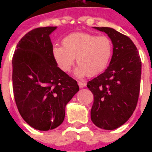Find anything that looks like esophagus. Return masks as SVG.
Listing matches in <instances>:
<instances>
[{
	"instance_id": "obj_1",
	"label": "esophagus",
	"mask_w": 152,
	"mask_h": 152,
	"mask_svg": "<svg viewBox=\"0 0 152 152\" xmlns=\"http://www.w3.org/2000/svg\"><path fill=\"white\" fill-rule=\"evenodd\" d=\"M78 85L80 88H83L86 86V83H84V82H82V81H78Z\"/></svg>"
}]
</instances>
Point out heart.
<instances>
[{"label":"heart","mask_w":152,"mask_h":152,"mask_svg":"<svg viewBox=\"0 0 152 152\" xmlns=\"http://www.w3.org/2000/svg\"><path fill=\"white\" fill-rule=\"evenodd\" d=\"M62 46H53L52 55L60 69L69 72L76 57L74 73L79 78L95 76L105 71L113 55V42L107 36L78 32L62 40Z\"/></svg>","instance_id":"heart-1"}]
</instances>
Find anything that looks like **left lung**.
Wrapping results in <instances>:
<instances>
[{"label": "left lung", "mask_w": 152, "mask_h": 152, "mask_svg": "<svg viewBox=\"0 0 152 152\" xmlns=\"http://www.w3.org/2000/svg\"><path fill=\"white\" fill-rule=\"evenodd\" d=\"M95 28L107 34L113 48L108 68L87 84L94 95L91 118L97 127L113 130L124 125L137 107L141 60L129 37L110 27Z\"/></svg>", "instance_id": "left-lung-1"}]
</instances>
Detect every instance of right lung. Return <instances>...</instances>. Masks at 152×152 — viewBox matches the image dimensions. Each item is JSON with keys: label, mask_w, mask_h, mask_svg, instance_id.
I'll return each instance as SVG.
<instances>
[{"label": "right lung", "mask_w": 152, "mask_h": 152, "mask_svg": "<svg viewBox=\"0 0 152 152\" xmlns=\"http://www.w3.org/2000/svg\"><path fill=\"white\" fill-rule=\"evenodd\" d=\"M57 27H39L26 34L12 57L13 93L20 115L40 131L58 127L65 106L79 91L74 79L57 67L50 34Z\"/></svg>", "instance_id": "add662e5"}]
</instances>
